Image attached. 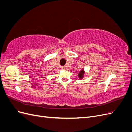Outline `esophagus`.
Returning a JSON list of instances; mask_svg holds the SVG:
<instances>
[{"label":"esophagus","instance_id":"esophagus-1","mask_svg":"<svg viewBox=\"0 0 132 132\" xmlns=\"http://www.w3.org/2000/svg\"><path fill=\"white\" fill-rule=\"evenodd\" d=\"M62 69H63V70H65V69H66V68H65V67H62Z\"/></svg>","mask_w":132,"mask_h":132}]
</instances>
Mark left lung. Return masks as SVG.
<instances>
[{"mask_svg":"<svg viewBox=\"0 0 132 132\" xmlns=\"http://www.w3.org/2000/svg\"><path fill=\"white\" fill-rule=\"evenodd\" d=\"M84 70H80L78 74V77L80 79H82L84 77Z\"/></svg>","mask_w":132,"mask_h":132,"instance_id":"1","label":"left lung"}]
</instances>
